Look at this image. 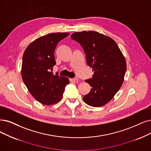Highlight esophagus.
<instances>
[{"label": "esophagus", "instance_id": "obj_1", "mask_svg": "<svg viewBox=\"0 0 151 151\" xmlns=\"http://www.w3.org/2000/svg\"><path fill=\"white\" fill-rule=\"evenodd\" d=\"M70 82H75L77 80V77H74V78H72V79H69Z\"/></svg>", "mask_w": 151, "mask_h": 151}]
</instances>
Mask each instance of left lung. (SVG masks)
<instances>
[{
  "mask_svg": "<svg viewBox=\"0 0 151 151\" xmlns=\"http://www.w3.org/2000/svg\"><path fill=\"white\" fill-rule=\"evenodd\" d=\"M71 38L82 46L87 64L92 68V79L86 80L92 89L83 96L86 103L100 107L108 103L123 83L126 59L112 38L94 31L76 32Z\"/></svg>",
  "mask_w": 151,
  "mask_h": 151,
  "instance_id": "obj_1",
  "label": "left lung"
}]
</instances>
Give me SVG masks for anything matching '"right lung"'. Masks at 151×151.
Masks as SVG:
<instances>
[{
  "instance_id": "add662e5",
  "label": "right lung",
  "mask_w": 151,
  "mask_h": 151,
  "mask_svg": "<svg viewBox=\"0 0 151 151\" xmlns=\"http://www.w3.org/2000/svg\"><path fill=\"white\" fill-rule=\"evenodd\" d=\"M69 33H52L32 42L24 51L21 74L28 91L40 103L51 105L61 100L68 77L54 75L55 52L59 42Z\"/></svg>"
}]
</instances>
